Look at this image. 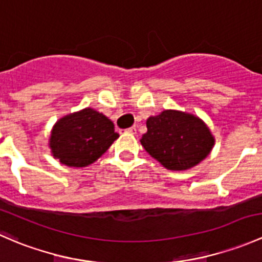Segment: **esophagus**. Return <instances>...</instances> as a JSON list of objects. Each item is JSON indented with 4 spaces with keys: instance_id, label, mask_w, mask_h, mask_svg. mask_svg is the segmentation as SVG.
Masks as SVG:
<instances>
[{
    "instance_id": "34e87169",
    "label": "esophagus",
    "mask_w": 262,
    "mask_h": 262,
    "mask_svg": "<svg viewBox=\"0 0 262 262\" xmlns=\"http://www.w3.org/2000/svg\"><path fill=\"white\" fill-rule=\"evenodd\" d=\"M126 132H128V133H132V134H136L137 133V126L136 125L130 126L129 129H126Z\"/></svg>"
}]
</instances>
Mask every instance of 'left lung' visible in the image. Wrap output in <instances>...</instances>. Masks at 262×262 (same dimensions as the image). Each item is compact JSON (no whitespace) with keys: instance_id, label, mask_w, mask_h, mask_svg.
Instances as JSON below:
<instances>
[{"instance_id":"1","label":"left lung","mask_w":262,"mask_h":262,"mask_svg":"<svg viewBox=\"0 0 262 262\" xmlns=\"http://www.w3.org/2000/svg\"><path fill=\"white\" fill-rule=\"evenodd\" d=\"M141 144L163 167L184 171L202 162L214 146V137L198 116L178 110H163L147 119V133Z\"/></svg>"}]
</instances>
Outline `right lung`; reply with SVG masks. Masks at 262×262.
Instances as JSON below:
<instances>
[{
  "instance_id": "add662e5",
  "label": "right lung",
  "mask_w": 262,
  "mask_h": 262,
  "mask_svg": "<svg viewBox=\"0 0 262 262\" xmlns=\"http://www.w3.org/2000/svg\"><path fill=\"white\" fill-rule=\"evenodd\" d=\"M119 137L114 123L91 107L68 114L54 124L52 155L68 167H86L101 157Z\"/></svg>"
}]
</instances>
